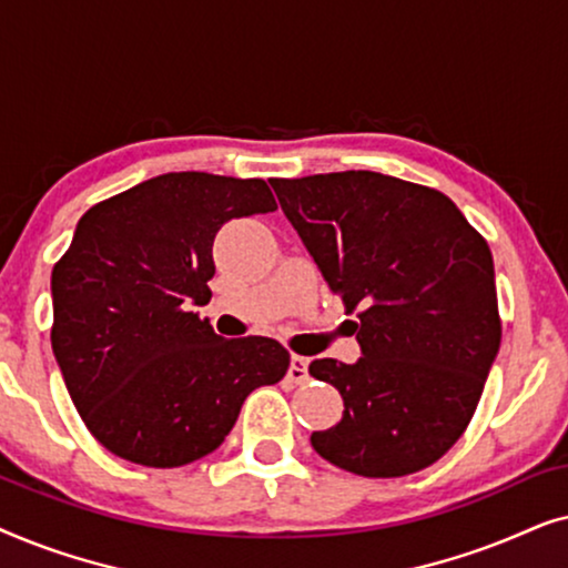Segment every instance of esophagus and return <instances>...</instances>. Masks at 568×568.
I'll list each match as a JSON object with an SVG mask.
<instances>
[{
	"label": "esophagus",
	"instance_id": "esophagus-1",
	"mask_svg": "<svg viewBox=\"0 0 568 568\" xmlns=\"http://www.w3.org/2000/svg\"><path fill=\"white\" fill-rule=\"evenodd\" d=\"M307 377H310L307 375V359H305V356L294 354L292 362H290V379H292V383H305Z\"/></svg>",
	"mask_w": 568,
	"mask_h": 568
}]
</instances>
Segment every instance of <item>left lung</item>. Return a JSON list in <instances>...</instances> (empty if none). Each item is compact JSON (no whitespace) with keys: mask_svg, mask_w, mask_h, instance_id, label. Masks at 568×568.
I'll return each mask as SVG.
<instances>
[{"mask_svg":"<svg viewBox=\"0 0 568 568\" xmlns=\"http://www.w3.org/2000/svg\"><path fill=\"white\" fill-rule=\"evenodd\" d=\"M274 185L325 284L354 313L362 356L315 359L344 398L315 453L367 478L408 476L460 439L499 354L494 258L445 193L346 170Z\"/></svg>","mask_w":568,"mask_h":568,"instance_id":"left-lung-1","label":"left lung"}]
</instances>
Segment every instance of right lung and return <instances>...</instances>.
Masks as SVG:
<instances>
[{
    "mask_svg": "<svg viewBox=\"0 0 568 568\" xmlns=\"http://www.w3.org/2000/svg\"><path fill=\"white\" fill-rule=\"evenodd\" d=\"M251 178L165 173L100 201L51 274V346L100 445L146 468L214 453L247 395L290 369L274 338L216 336L191 307L212 297L224 222L274 212Z\"/></svg>",
    "mask_w": 568,
    "mask_h": 568,
    "instance_id": "add662e5",
    "label": "right lung"
}]
</instances>
